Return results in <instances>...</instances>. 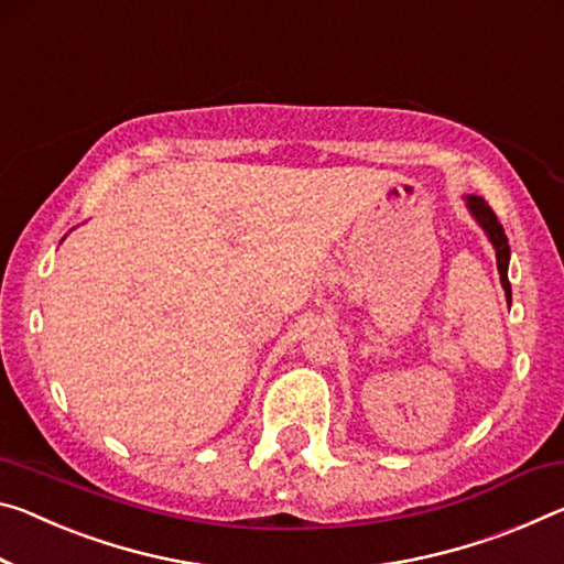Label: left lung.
<instances>
[{"label":"left lung","mask_w":564,"mask_h":564,"mask_svg":"<svg viewBox=\"0 0 564 564\" xmlns=\"http://www.w3.org/2000/svg\"><path fill=\"white\" fill-rule=\"evenodd\" d=\"M467 208L475 220L479 223V228L485 230L489 243L495 246V253H497V271H499V281H502V289H505V296L507 301L512 299V285H509L507 279V268H509V243H507V236H505V228L502 223L497 220L495 210L489 208L485 198H479V195H467Z\"/></svg>","instance_id":"left-lung-1"}]
</instances>
